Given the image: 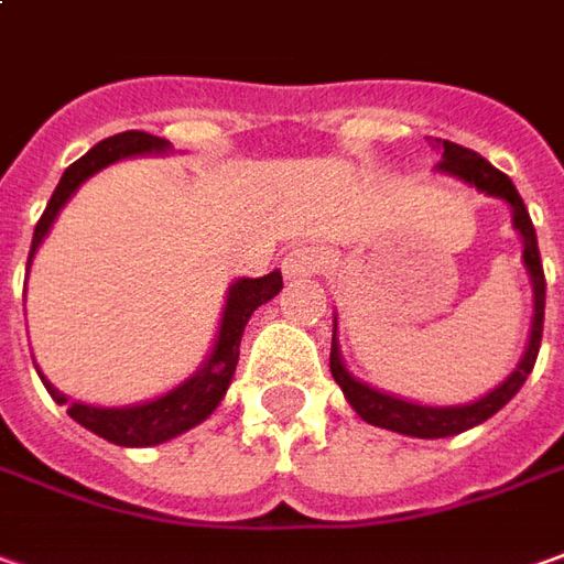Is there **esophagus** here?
<instances>
[{
	"instance_id": "esophagus-1",
	"label": "esophagus",
	"mask_w": 564,
	"mask_h": 564,
	"mask_svg": "<svg viewBox=\"0 0 564 564\" xmlns=\"http://www.w3.org/2000/svg\"><path fill=\"white\" fill-rule=\"evenodd\" d=\"M325 267V251L316 245H294L289 254L282 258V270L289 279H306L316 275Z\"/></svg>"
}]
</instances>
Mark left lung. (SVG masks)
<instances>
[{
	"instance_id": "left-lung-1",
	"label": "left lung",
	"mask_w": 564,
	"mask_h": 564,
	"mask_svg": "<svg viewBox=\"0 0 564 564\" xmlns=\"http://www.w3.org/2000/svg\"><path fill=\"white\" fill-rule=\"evenodd\" d=\"M442 147V159H438V171H448L454 177L467 181L469 186H476L485 196H497V199H507L512 208V227L519 230V236L525 239V267L534 282V325H531V340H528L525 356L519 368L512 371L510 378L503 380L497 390L482 395L479 402L473 405H452V408H430V405H414L405 399H395V395L378 393L371 387H365L362 380H356L349 375L344 362H340V352H337V337H332V378L337 380V387L344 390L347 402L356 408V414L365 423H375L383 430H393L402 436H417V438H445L457 436L464 430H473L476 423L488 421L491 414H497L500 408L510 402L512 395L522 390V383L531 375V368L538 362V352H541V337H543V304H546V279H543V263H541V248H538V232L534 224L528 217V208L519 189L512 186V181L497 171L488 159H482L476 150H467L460 143L452 141H436Z\"/></svg>"
}]
</instances>
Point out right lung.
Returning <instances> with one entry per match:
<instances>
[{"mask_svg": "<svg viewBox=\"0 0 564 564\" xmlns=\"http://www.w3.org/2000/svg\"><path fill=\"white\" fill-rule=\"evenodd\" d=\"M165 150H169V141H162L156 134H147V131H122V134H112L107 141L95 143L85 156L76 159L64 171L61 184H57L52 199L45 205V212L39 217L36 232H33V245H30V260L36 254L39 242L45 239L48 227L54 224L57 212L79 189L82 181H88L95 171L107 169L116 159L138 156V153H165ZM30 260H26V270H30ZM279 289H282V275L279 273L260 275V279H239L236 285H230L215 352L208 356V362L202 365L199 371L186 380V383L174 387L171 393L159 395L153 402H143V405L131 408H91L82 405V402H69L67 395L57 393L48 380H45V390L52 393L57 405H67V414L73 421L82 423L85 430H91L95 436L112 442V445L147 448V445L169 442V438L181 436L186 430H193L196 423L205 421L217 408V402L224 399L232 375H236L245 325H248L251 313L260 304H267L270 297L279 294Z\"/></svg>", "mask_w": 564, "mask_h": 564, "instance_id": "right-lung-1", "label": "right lung"}]
</instances>
